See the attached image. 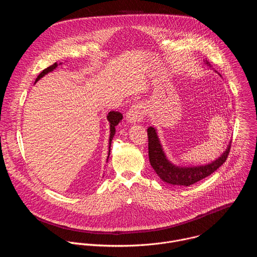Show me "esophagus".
<instances>
[{
  "label": "esophagus",
  "instance_id": "34e87169",
  "mask_svg": "<svg viewBox=\"0 0 257 257\" xmlns=\"http://www.w3.org/2000/svg\"><path fill=\"white\" fill-rule=\"evenodd\" d=\"M144 116H145V112H144L143 105L140 103H136L129 108V111L127 112V115H126V119L130 124H134L136 122L141 121Z\"/></svg>",
  "mask_w": 257,
  "mask_h": 257
}]
</instances>
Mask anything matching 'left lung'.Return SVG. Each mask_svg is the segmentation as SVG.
Masks as SVG:
<instances>
[{
	"label": "left lung",
	"mask_w": 257,
	"mask_h": 257,
	"mask_svg": "<svg viewBox=\"0 0 257 257\" xmlns=\"http://www.w3.org/2000/svg\"><path fill=\"white\" fill-rule=\"evenodd\" d=\"M205 65L211 67L208 61H203ZM216 72V71H215ZM218 74V73H217ZM222 77L221 74H218ZM149 135V157L150 162L158 176L162 181L174 186H190L194 183L206 178L216 171L227 160L230 153L231 141L229 142L226 151L217 159L205 165H176L172 163L163 148V144L155 126L148 129Z\"/></svg>",
	"instance_id": "1"
}]
</instances>
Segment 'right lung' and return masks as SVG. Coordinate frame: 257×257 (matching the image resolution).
I'll list each match as a JSON object with an SVG mask.
<instances>
[{
	"instance_id": "right-lung-1",
	"label": "right lung",
	"mask_w": 257,
	"mask_h": 257,
	"mask_svg": "<svg viewBox=\"0 0 257 257\" xmlns=\"http://www.w3.org/2000/svg\"><path fill=\"white\" fill-rule=\"evenodd\" d=\"M59 65H62V63H55L54 65L48 67L47 69H45L41 74L38 76V78H36L35 82H38L41 78H43L44 76H46L47 74H49L50 72H53L55 69H57V67ZM108 123H109V138H108V155H107V158H106V162L108 160V157H109V153H111V144H112V140L116 134V126L122 121L123 119V116L121 113L119 112H109L107 117H106Z\"/></svg>"
}]
</instances>
